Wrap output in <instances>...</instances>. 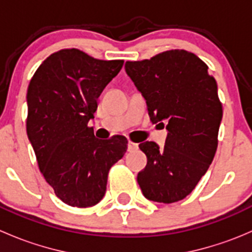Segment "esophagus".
Here are the masks:
<instances>
[{"label": "esophagus", "mask_w": 252, "mask_h": 252, "mask_svg": "<svg viewBox=\"0 0 252 252\" xmlns=\"http://www.w3.org/2000/svg\"><path fill=\"white\" fill-rule=\"evenodd\" d=\"M138 144H135V142H131L129 141L128 142V151H134V150L138 149Z\"/></svg>", "instance_id": "obj_1"}]
</instances>
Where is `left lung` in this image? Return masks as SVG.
Returning <instances> with one entry per match:
<instances>
[{"instance_id":"left-lung-1","label":"left lung","mask_w":252,"mask_h":252,"mask_svg":"<svg viewBox=\"0 0 252 252\" xmlns=\"http://www.w3.org/2000/svg\"><path fill=\"white\" fill-rule=\"evenodd\" d=\"M126 72L146 101L152 123L168 131L163 149L139 145L147 164L138 174L146 199L172 204L187 197L212 163L222 121L217 83L194 53L171 50L151 60L126 62Z\"/></svg>"}]
</instances>
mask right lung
<instances>
[{
	"label": "right lung",
	"instance_id": "add662e5",
	"mask_svg": "<svg viewBox=\"0 0 252 252\" xmlns=\"http://www.w3.org/2000/svg\"><path fill=\"white\" fill-rule=\"evenodd\" d=\"M124 61H101L69 48L52 53L30 80L27 134L58 199L73 207L102 200L110 168L124 156V136L100 140L88 123L97 97Z\"/></svg>",
	"mask_w": 252,
	"mask_h": 252
}]
</instances>
